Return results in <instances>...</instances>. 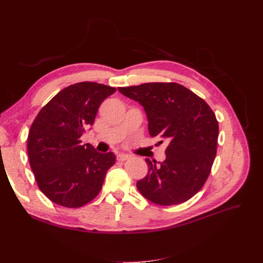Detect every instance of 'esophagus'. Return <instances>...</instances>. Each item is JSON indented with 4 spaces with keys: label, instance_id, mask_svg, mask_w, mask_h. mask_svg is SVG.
Segmentation results:
<instances>
[{
    "label": "esophagus",
    "instance_id": "34e87169",
    "mask_svg": "<svg viewBox=\"0 0 263 263\" xmlns=\"http://www.w3.org/2000/svg\"><path fill=\"white\" fill-rule=\"evenodd\" d=\"M129 156L126 155V154H118L117 155V160L119 161H125V160H128Z\"/></svg>",
    "mask_w": 263,
    "mask_h": 263
}]
</instances>
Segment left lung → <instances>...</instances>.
<instances>
[{"label": "left lung", "mask_w": 263, "mask_h": 263, "mask_svg": "<svg viewBox=\"0 0 263 263\" xmlns=\"http://www.w3.org/2000/svg\"><path fill=\"white\" fill-rule=\"evenodd\" d=\"M118 91L144 107L150 136L169 142L164 161L146 159L149 170L137 181L138 191L158 205L186 202L211 173L218 139L216 116L203 99L178 83H144Z\"/></svg>", "instance_id": "8db88e82"}]
</instances>
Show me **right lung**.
Segmentation results:
<instances>
[{"label":"right lung","instance_id":"right-lung-1","mask_svg":"<svg viewBox=\"0 0 263 263\" xmlns=\"http://www.w3.org/2000/svg\"><path fill=\"white\" fill-rule=\"evenodd\" d=\"M115 91L95 82L69 85L47 103L31 124L27 139L30 168L51 202L81 208L100 193L115 155L82 145L80 137L93 125L102 102Z\"/></svg>","mask_w":263,"mask_h":263}]
</instances>
